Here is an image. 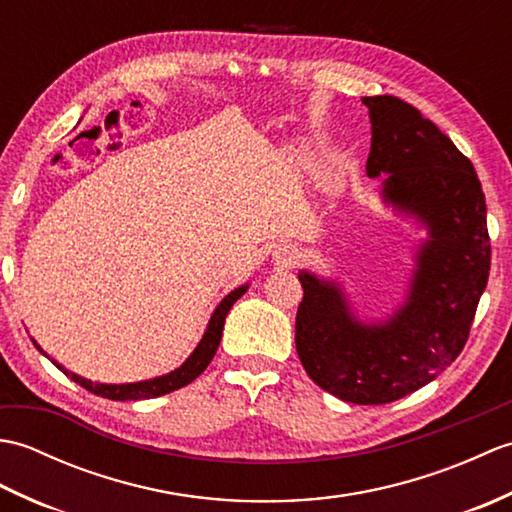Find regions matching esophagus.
Returning a JSON list of instances; mask_svg holds the SVG:
<instances>
[{
    "label": "esophagus",
    "instance_id": "1",
    "mask_svg": "<svg viewBox=\"0 0 512 512\" xmlns=\"http://www.w3.org/2000/svg\"><path fill=\"white\" fill-rule=\"evenodd\" d=\"M299 250L295 248V246H281L277 253H275V259L279 264H284V266H292V264H297L299 262Z\"/></svg>",
    "mask_w": 512,
    "mask_h": 512
}]
</instances>
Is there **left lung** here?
<instances>
[{
	"label": "left lung",
	"instance_id": "1",
	"mask_svg": "<svg viewBox=\"0 0 512 512\" xmlns=\"http://www.w3.org/2000/svg\"><path fill=\"white\" fill-rule=\"evenodd\" d=\"M372 121L367 176L427 222L409 301L385 325H361L336 286L301 273L299 361L328 394L354 405L394 402L444 372L469 341L491 270L486 200L473 162L398 96H365Z\"/></svg>",
	"mask_w": 512,
	"mask_h": 512
}]
</instances>
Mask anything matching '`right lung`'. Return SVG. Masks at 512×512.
<instances>
[{"instance_id":"1","label":"right lung","mask_w":512,"mask_h":512,"mask_svg":"<svg viewBox=\"0 0 512 512\" xmlns=\"http://www.w3.org/2000/svg\"><path fill=\"white\" fill-rule=\"evenodd\" d=\"M248 286H242L233 290L231 295H228L217 310L213 312V317L209 321V328H206L204 336L200 345L195 347V352L189 356V361L184 363L182 367H178L176 372H171L167 376H160L154 380H145V383H132V385H99V383H92V380H85L81 376H76L72 372H65V376H70L74 383H79L81 387H85L88 391L96 396H103V398H110V400H143V398H156V396H165L169 391H176L184 385H189L191 380L198 378L209 363L213 361V356L217 352V347H220L222 341V330H224V321H226V314L231 310L233 303L244 295ZM41 350V347H39ZM61 369V365H57Z\"/></svg>"}]
</instances>
